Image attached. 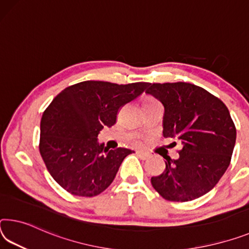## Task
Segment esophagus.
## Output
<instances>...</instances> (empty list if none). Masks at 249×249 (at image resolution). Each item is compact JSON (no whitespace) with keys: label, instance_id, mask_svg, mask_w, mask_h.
I'll list each match as a JSON object with an SVG mask.
<instances>
[{"label":"esophagus","instance_id":"obj_1","mask_svg":"<svg viewBox=\"0 0 249 249\" xmlns=\"http://www.w3.org/2000/svg\"><path fill=\"white\" fill-rule=\"evenodd\" d=\"M136 154H137V156L140 157L141 160H147L148 157H149V155L147 153H144V152H142V151H136Z\"/></svg>","mask_w":249,"mask_h":249}]
</instances>
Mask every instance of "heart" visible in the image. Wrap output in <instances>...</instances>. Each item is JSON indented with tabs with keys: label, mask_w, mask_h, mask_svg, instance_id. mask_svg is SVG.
I'll use <instances>...</instances> for the list:
<instances>
[{
	"label": "heart",
	"mask_w": 249,
	"mask_h": 249,
	"mask_svg": "<svg viewBox=\"0 0 249 249\" xmlns=\"http://www.w3.org/2000/svg\"><path fill=\"white\" fill-rule=\"evenodd\" d=\"M143 105L148 106V105H160V102L156 100V98H154L152 96H148V97L145 98Z\"/></svg>",
	"instance_id": "1"
}]
</instances>
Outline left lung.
I'll return each instance as SVG.
<instances>
[{
  "label": "left lung",
  "instance_id": "obj_1",
  "mask_svg": "<svg viewBox=\"0 0 249 249\" xmlns=\"http://www.w3.org/2000/svg\"><path fill=\"white\" fill-rule=\"evenodd\" d=\"M146 93L165 107L163 135L178 140L177 160L166 157L165 171L151 183L163 198L189 202L216 186L231 164L236 127L218 97L191 83H149ZM176 145V142H174Z\"/></svg>",
  "mask_w": 249,
  "mask_h": 249
}]
</instances>
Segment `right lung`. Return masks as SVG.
Returning <instances> with one entry per match:
<instances>
[{
	"mask_svg": "<svg viewBox=\"0 0 249 249\" xmlns=\"http://www.w3.org/2000/svg\"><path fill=\"white\" fill-rule=\"evenodd\" d=\"M149 83L115 84L85 81L54 97L41 120L39 153L54 180L70 194L93 197L107 188L132 149H108L97 143L104 126L116 123L117 113Z\"/></svg>",
	"mask_w": 249,
	"mask_h": 249,
	"instance_id": "1",
	"label": "right lung"
}]
</instances>
